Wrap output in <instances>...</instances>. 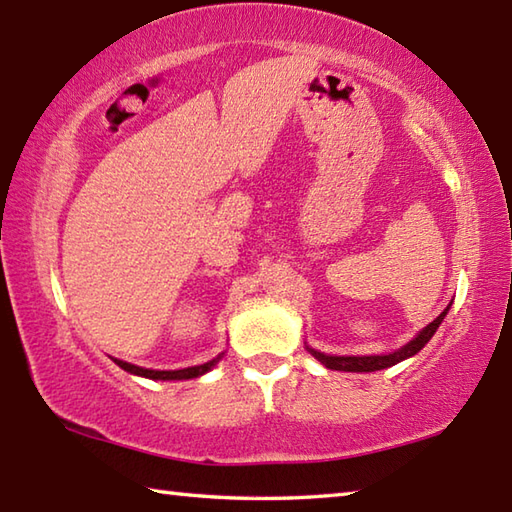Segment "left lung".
Wrapping results in <instances>:
<instances>
[{"mask_svg":"<svg viewBox=\"0 0 512 512\" xmlns=\"http://www.w3.org/2000/svg\"><path fill=\"white\" fill-rule=\"evenodd\" d=\"M449 307L440 314L433 323H429L427 327L422 329V332L415 336L413 341H409L404 345V348H400L397 352H391V354H372V357H332V354H323L318 350H311L307 348L314 357L323 363L325 368L329 370H345V372H375V370H384V368H391L395 366V363H400L404 359L413 357V354H418L424 345L429 343V339L433 334H436V329L440 327V323H443V318L447 316Z\"/></svg>","mask_w":512,"mask_h":512,"instance_id":"8db88e82","label":"left lung"}]
</instances>
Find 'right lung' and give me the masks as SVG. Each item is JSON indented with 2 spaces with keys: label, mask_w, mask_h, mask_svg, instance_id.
<instances>
[{
  "label": "right lung",
  "mask_w": 512,
  "mask_h": 512,
  "mask_svg": "<svg viewBox=\"0 0 512 512\" xmlns=\"http://www.w3.org/2000/svg\"><path fill=\"white\" fill-rule=\"evenodd\" d=\"M219 359H221V354L216 359L203 363V366H192V368H183V370H149V368L133 366V363H126V361H119V359H112V361H115L119 368H124L126 372H131V375H140V377H146V379L171 381V379H194V377H201V375H205L207 370H212Z\"/></svg>",
  "instance_id": "right-lung-1"
}]
</instances>
